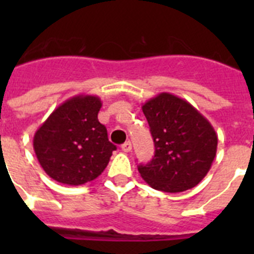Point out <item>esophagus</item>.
Instances as JSON below:
<instances>
[{
  "instance_id": "34e87169",
  "label": "esophagus",
  "mask_w": 254,
  "mask_h": 254,
  "mask_svg": "<svg viewBox=\"0 0 254 254\" xmlns=\"http://www.w3.org/2000/svg\"><path fill=\"white\" fill-rule=\"evenodd\" d=\"M121 149H122V151H125V152L131 151V150H132V143H131V141H127V142L123 143L122 146H121Z\"/></svg>"
}]
</instances>
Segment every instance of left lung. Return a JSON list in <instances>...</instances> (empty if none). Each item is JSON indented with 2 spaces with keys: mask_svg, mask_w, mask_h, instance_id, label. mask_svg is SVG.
<instances>
[{
  "mask_svg": "<svg viewBox=\"0 0 254 254\" xmlns=\"http://www.w3.org/2000/svg\"><path fill=\"white\" fill-rule=\"evenodd\" d=\"M155 145L149 164L138 172L154 190L178 193L206 177L216 156L214 127L187 100L161 93L142 105Z\"/></svg>",
  "mask_w": 254,
  "mask_h": 254,
  "instance_id": "1",
  "label": "left lung"
}]
</instances>
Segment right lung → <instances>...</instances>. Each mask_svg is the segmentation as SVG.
I'll return each mask as SVG.
<instances>
[{"mask_svg":"<svg viewBox=\"0 0 254 254\" xmlns=\"http://www.w3.org/2000/svg\"><path fill=\"white\" fill-rule=\"evenodd\" d=\"M100 108L98 96L76 95L56 108L37 129L35 155L52 179L80 186L104 172L117 147L98 120Z\"/></svg>","mask_w":254,"mask_h":254,"instance_id":"1","label":"right lung"}]
</instances>
